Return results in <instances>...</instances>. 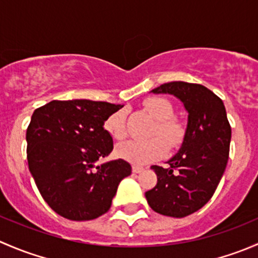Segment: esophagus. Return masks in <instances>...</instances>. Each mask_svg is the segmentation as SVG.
<instances>
[{
  "mask_svg": "<svg viewBox=\"0 0 258 258\" xmlns=\"http://www.w3.org/2000/svg\"><path fill=\"white\" fill-rule=\"evenodd\" d=\"M142 171H144V167H140V166H134V167H132V172L134 173H140L142 172Z\"/></svg>",
  "mask_w": 258,
  "mask_h": 258,
  "instance_id": "34e87169",
  "label": "esophagus"
}]
</instances>
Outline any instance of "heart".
<instances>
[{"instance_id":"heart-1","label":"heart","mask_w":258,"mask_h":258,"mask_svg":"<svg viewBox=\"0 0 258 258\" xmlns=\"http://www.w3.org/2000/svg\"><path fill=\"white\" fill-rule=\"evenodd\" d=\"M144 106L147 112H150L157 119L155 128L152 131L153 139L147 141H139L131 140L117 146V155L127 162L134 165H146L152 161L158 160L168 148H175L181 144L183 139L184 130L183 126L173 118V107L171 102L162 97H150L144 102ZM126 110H118L111 114L105 122V128L114 140H122L126 136ZM162 137L166 141L160 139ZM168 145H166L165 144Z\"/></svg>"}]
</instances>
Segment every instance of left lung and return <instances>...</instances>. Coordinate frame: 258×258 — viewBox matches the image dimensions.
<instances>
[{"mask_svg": "<svg viewBox=\"0 0 258 258\" xmlns=\"http://www.w3.org/2000/svg\"><path fill=\"white\" fill-rule=\"evenodd\" d=\"M152 92L179 98L188 111V123L182 148L167 167H151L157 184L146 199L155 212L186 217L202 209L220 183L230 155V122L222 100L199 83L173 81Z\"/></svg>", "mask_w": 258, "mask_h": 258, "instance_id": "1", "label": "left lung"}]
</instances>
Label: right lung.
Masks as SVG:
<instances>
[{"label": "right lung", "instance_id": "1", "mask_svg": "<svg viewBox=\"0 0 258 258\" xmlns=\"http://www.w3.org/2000/svg\"><path fill=\"white\" fill-rule=\"evenodd\" d=\"M121 105L90 100L51 101L36 108L26 132L28 168L56 213L88 221L110 210L121 179L131 175L122 158L96 166L113 150L105 121Z\"/></svg>", "mask_w": 258, "mask_h": 258}]
</instances>
